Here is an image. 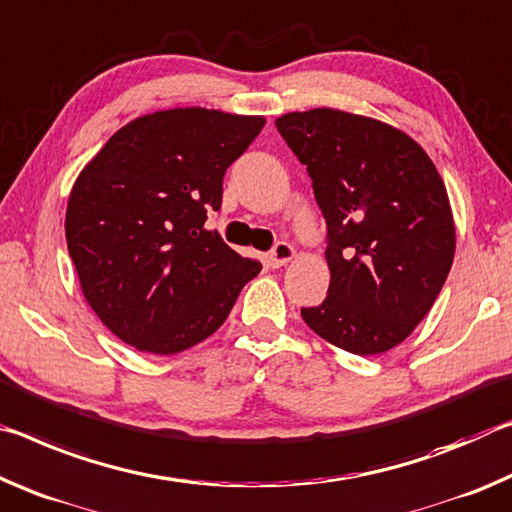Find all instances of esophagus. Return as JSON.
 <instances>
[{"label": "esophagus", "instance_id": "esophagus-1", "mask_svg": "<svg viewBox=\"0 0 512 512\" xmlns=\"http://www.w3.org/2000/svg\"><path fill=\"white\" fill-rule=\"evenodd\" d=\"M292 258H295V247L290 242H276L270 254H267V263L272 267H283Z\"/></svg>", "mask_w": 512, "mask_h": 512}]
</instances>
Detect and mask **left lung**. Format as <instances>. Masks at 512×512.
I'll list each match as a JSON object with an SVG mask.
<instances>
[{"label":"left lung","mask_w":512,"mask_h":512,"mask_svg":"<svg viewBox=\"0 0 512 512\" xmlns=\"http://www.w3.org/2000/svg\"><path fill=\"white\" fill-rule=\"evenodd\" d=\"M306 165L326 220L329 295L301 317L358 356L404 342L445 286L456 229L438 170L413 138L335 108L274 122Z\"/></svg>","instance_id":"obj_1"}]
</instances>
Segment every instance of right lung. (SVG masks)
<instances>
[{"mask_svg": "<svg viewBox=\"0 0 512 512\" xmlns=\"http://www.w3.org/2000/svg\"><path fill=\"white\" fill-rule=\"evenodd\" d=\"M265 120L206 108L142 115L74 183L67 251L83 297L117 338L170 356L215 333L261 263L206 229L222 181Z\"/></svg>", "mask_w": 512, "mask_h": 512, "instance_id": "1", "label": "right lung"}]
</instances>
